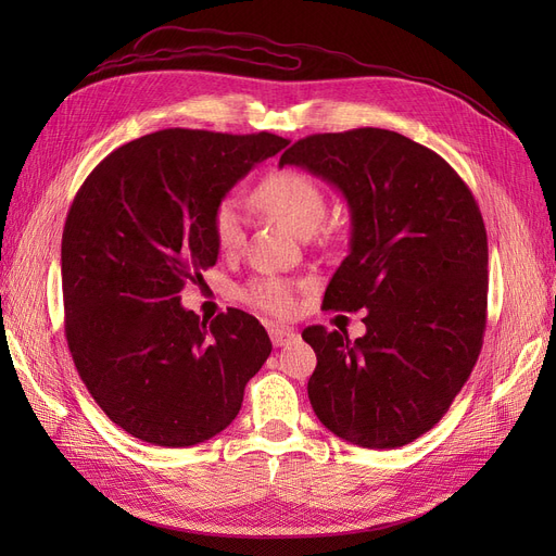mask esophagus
<instances>
[{"label": "esophagus", "instance_id": "34e87169", "mask_svg": "<svg viewBox=\"0 0 556 556\" xmlns=\"http://www.w3.org/2000/svg\"><path fill=\"white\" fill-rule=\"evenodd\" d=\"M295 336H298V333H295L293 329H283V327H273V329H270V340H273L275 346L288 344Z\"/></svg>", "mask_w": 556, "mask_h": 556}]
</instances>
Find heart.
I'll list each match as a JSON object with an SVG mask.
<instances>
[{
  "label": "heart",
  "mask_w": 556,
  "mask_h": 556,
  "mask_svg": "<svg viewBox=\"0 0 556 556\" xmlns=\"http://www.w3.org/2000/svg\"><path fill=\"white\" fill-rule=\"evenodd\" d=\"M254 200L286 229L308 237L327 214V195L319 182L300 168H275L254 189ZM212 237L223 254H233L245 237V216L241 202L227 195L212 212ZM295 281L279 277H258L243 288V300L275 317H290L298 311Z\"/></svg>",
  "instance_id": "heart-1"
}]
</instances>
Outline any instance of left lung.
Listing matches in <instances>:
<instances>
[{
  "label": "left lung",
  "mask_w": 556,
  "mask_h": 556,
  "mask_svg": "<svg viewBox=\"0 0 556 556\" xmlns=\"http://www.w3.org/2000/svg\"><path fill=\"white\" fill-rule=\"evenodd\" d=\"M349 204V254L323 308L367 311V333L308 327L313 413L340 440L396 448L440 421L471 376L486 327V229L451 164L394 130L311 135L281 155Z\"/></svg>",
  "instance_id": "left-lung-1"
}]
</instances>
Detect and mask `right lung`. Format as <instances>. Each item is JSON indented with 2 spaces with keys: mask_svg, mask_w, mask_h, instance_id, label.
Instances as JSON below:
<instances>
[{
  "mask_svg": "<svg viewBox=\"0 0 556 556\" xmlns=\"http://www.w3.org/2000/svg\"><path fill=\"white\" fill-rule=\"evenodd\" d=\"M286 146L273 132L157 130L112 151L72 202L61 252L70 352L101 410L141 442L212 440L273 352L256 317L229 308L207 323L180 290L218 258L216 202Z\"/></svg>",
  "mask_w": 556,
  "mask_h": 556,
  "instance_id": "obj_1",
  "label": "right lung"
}]
</instances>
